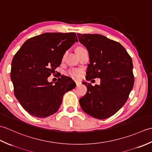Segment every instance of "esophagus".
<instances>
[{"label": "esophagus", "instance_id": "1", "mask_svg": "<svg viewBox=\"0 0 152 152\" xmlns=\"http://www.w3.org/2000/svg\"><path fill=\"white\" fill-rule=\"evenodd\" d=\"M75 83H76V86H80V84H81V83H80L78 81H75Z\"/></svg>", "mask_w": 152, "mask_h": 152}]
</instances>
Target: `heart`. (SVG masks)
<instances>
[{
    "label": "heart",
    "mask_w": 152,
    "mask_h": 152,
    "mask_svg": "<svg viewBox=\"0 0 152 152\" xmlns=\"http://www.w3.org/2000/svg\"><path fill=\"white\" fill-rule=\"evenodd\" d=\"M84 49L85 48H83L82 47H79L76 49V53L78 52V51H80L84 50ZM65 55H66V53L64 55V57ZM67 74H68V75L70 76L71 77H72V78H78V77H80V74H81V70H78V69H70L68 71Z\"/></svg>",
    "instance_id": "b5f03b06"
}]
</instances>
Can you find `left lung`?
I'll list each match as a JSON object with an SVG mask.
<instances>
[{
    "instance_id": "obj_1",
    "label": "left lung",
    "mask_w": 152,
    "mask_h": 152,
    "mask_svg": "<svg viewBox=\"0 0 152 152\" xmlns=\"http://www.w3.org/2000/svg\"><path fill=\"white\" fill-rule=\"evenodd\" d=\"M88 50L86 80L100 78V85L83 82L88 88L80 99L82 110L92 117L104 119L115 114L127 101L134 85L133 61L118 42L98 34H77Z\"/></svg>"
}]
</instances>
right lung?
<instances>
[{"label":"right lung","mask_w":152,"mask_h":152,"mask_svg":"<svg viewBox=\"0 0 152 152\" xmlns=\"http://www.w3.org/2000/svg\"><path fill=\"white\" fill-rule=\"evenodd\" d=\"M75 42L74 33H46L28 39L15 53L10 74L14 95L29 114L40 118L53 115L64 93L75 88L72 79L65 76L54 84L48 81Z\"/></svg>","instance_id":"1"}]
</instances>
